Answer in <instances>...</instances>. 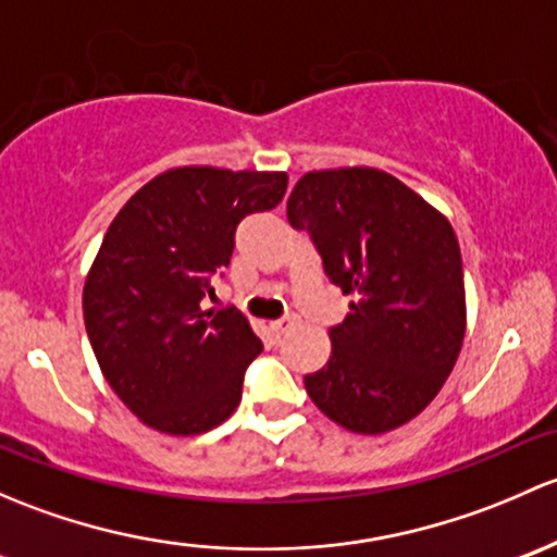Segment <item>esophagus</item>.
<instances>
[{"mask_svg":"<svg viewBox=\"0 0 557 557\" xmlns=\"http://www.w3.org/2000/svg\"><path fill=\"white\" fill-rule=\"evenodd\" d=\"M292 326H295V317H284V319L271 321V330L276 332V335H284V332L292 330Z\"/></svg>","mask_w":557,"mask_h":557,"instance_id":"obj_1","label":"esophagus"}]
</instances>
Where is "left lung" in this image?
<instances>
[{"label": "left lung", "instance_id": "left-lung-1", "mask_svg": "<svg viewBox=\"0 0 557 557\" xmlns=\"http://www.w3.org/2000/svg\"><path fill=\"white\" fill-rule=\"evenodd\" d=\"M326 278L354 295L330 326L332 357L306 392L335 423L383 434L416 418L456 364L467 326L461 249L450 222L392 174L311 171L286 200Z\"/></svg>", "mask_w": 557, "mask_h": 557}]
</instances>
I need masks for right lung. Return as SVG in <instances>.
Returning a JSON list of instances; mask_svg holds the SVG:
<instances>
[{
	"label": "right lung",
	"mask_w": 557,
	"mask_h": 557,
	"mask_svg": "<svg viewBox=\"0 0 557 557\" xmlns=\"http://www.w3.org/2000/svg\"><path fill=\"white\" fill-rule=\"evenodd\" d=\"M284 193L286 174L187 165L154 176L109 225L85 281V330L109 386L147 426L187 437L238 407L262 341L236 308L203 311V300L240 220Z\"/></svg>",
	"instance_id": "add662e5"
}]
</instances>
